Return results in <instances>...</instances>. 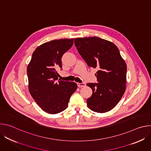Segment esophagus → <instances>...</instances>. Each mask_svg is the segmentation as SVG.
<instances>
[{
	"mask_svg": "<svg viewBox=\"0 0 151 151\" xmlns=\"http://www.w3.org/2000/svg\"><path fill=\"white\" fill-rule=\"evenodd\" d=\"M77 85L78 86V87H83L85 86V83H77Z\"/></svg>",
	"mask_w": 151,
	"mask_h": 151,
	"instance_id": "34e87169",
	"label": "esophagus"
}]
</instances>
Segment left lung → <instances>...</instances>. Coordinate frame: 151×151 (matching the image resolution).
I'll return each instance as SVG.
<instances>
[{"label":"left lung","mask_w":151,"mask_h":151,"mask_svg":"<svg viewBox=\"0 0 151 151\" xmlns=\"http://www.w3.org/2000/svg\"><path fill=\"white\" fill-rule=\"evenodd\" d=\"M75 45L89 67L97 68L99 83H88L93 90L87 100L91 111L105 113L112 110L126 89L127 64L113 42L98 37H78Z\"/></svg>","instance_id":"obj_1"}]
</instances>
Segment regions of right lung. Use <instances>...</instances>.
I'll list each match as a JSON object with an SVG mask.
<instances>
[{
  "instance_id": "obj_1",
  "label": "right lung",
  "mask_w": 151,
  "mask_h": 151,
  "mask_svg": "<svg viewBox=\"0 0 151 151\" xmlns=\"http://www.w3.org/2000/svg\"><path fill=\"white\" fill-rule=\"evenodd\" d=\"M73 44V39L54 40L34 51L27 73L29 92L40 108L50 114L65 110L78 86L74 82L58 81L57 68H61V57Z\"/></svg>"
}]
</instances>
